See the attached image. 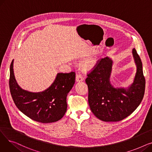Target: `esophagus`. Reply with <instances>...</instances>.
Wrapping results in <instances>:
<instances>
[{
	"instance_id": "obj_1",
	"label": "esophagus",
	"mask_w": 152,
	"mask_h": 152,
	"mask_svg": "<svg viewBox=\"0 0 152 152\" xmlns=\"http://www.w3.org/2000/svg\"><path fill=\"white\" fill-rule=\"evenodd\" d=\"M84 80V77L81 74H78L76 76V81L77 82H80L83 81Z\"/></svg>"
}]
</instances>
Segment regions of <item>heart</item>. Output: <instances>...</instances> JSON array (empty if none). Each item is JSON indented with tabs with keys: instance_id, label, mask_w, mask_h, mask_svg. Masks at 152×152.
Returning <instances> with one entry per match:
<instances>
[{
	"instance_id": "b5f03b06",
	"label": "heart",
	"mask_w": 152,
	"mask_h": 152,
	"mask_svg": "<svg viewBox=\"0 0 152 152\" xmlns=\"http://www.w3.org/2000/svg\"><path fill=\"white\" fill-rule=\"evenodd\" d=\"M95 63H96V61L94 58H87L84 60L82 62L81 66L83 69H84V70H87L93 68L95 66Z\"/></svg>"
}]
</instances>
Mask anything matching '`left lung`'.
Returning a JSON list of instances; mask_svg holds the SVG:
<instances>
[{"mask_svg":"<svg viewBox=\"0 0 152 152\" xmlns=\"http://www.w3.org/2000/svg\"><path fill=\"white\" fill-rule=\"evenodd\" d=\"M132 55L137 69L132 84L127 87H114L110 83L113 60L107 57L99 61L87 75L90 108L97 118L105 122H116L129 116L141 103L145 92V79L142 63L135 49Z\"/></svg>","mask_w":152,"mask_h":152,"instance_id":"obj_1","label":"left lung"}]
</instances>
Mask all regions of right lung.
Segmentation results:
<instances>
[{
	"mask_svg": "<svg viewBox=\"0 0 152 152\" xmlns=\"http://www.w3.org/2000/svg\"><path fill=\"white\" fill-rule=\"evenodd\" d=\"M75 73H59L46 90L32 92L24 90L16 81L13 60L10 67V91L15 105L26 116L42 123L56 122L65 114L66 97L75 83Z\"/></svg>",
	"mask_w": 152,
	"mask_h": 152,
	"instance_id": "right-lung-1",
	"label": "right lung"
}]
</instances>
